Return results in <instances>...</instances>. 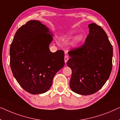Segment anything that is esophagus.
<instances>
[{
    "instance_id": "34e87169",
    "label": "esophagus",
    "mask_w": 120,
    "mask_h": 120,
    "mask_svg": "<svg viewBox=\"0 0 120 120\" xmlns=\"http://www.w3.org/2000/svg\"><path fill=\"white\" fill-rule=\"evenodd\" d=\"M68 56H67V55H65V58H64V59H65V64H66L67 63V61H68Z\"/></svg>"
}]
</instances>
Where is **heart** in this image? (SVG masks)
I'll use <instances>...</instances> for the list:
<instances>
[{
  "mask_svg": "<svg viewBox=\"0 0 120 120\" xmlns=\"http://www.w3.org/2000/svg\"><path fill=\"white\" fill-rule=\"evenodd\" d=\"M83 39H84V37L82 34L79 35L76 38V43L77 44H80V43H81Z\"/></svg>",
  "mask_w": 120,
  "mask_h": 120,
  "instance_id": "obj_1",
  "label": "heart"
}]
</instances>
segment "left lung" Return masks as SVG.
I'll use <instances>...</instances> for the list:
<instances>
[{
	"label": "left lung",
	"mask_w": 120,
	"mask_h": 120,
	"mask_svg": "<svg viewBox=\"0 0 120 120\" xmlns=\"http://www.w3.org/2000/svg\"><path fill=\"white\" fill-rule=\"evenodd\" d=\"M85 44L68 52L67 65L71 69L69 86L73 92L88 95L106 82L112 69V47L105 31L95 23L88 25Z\"/></svg>",
	"instance_id": "left-lung-1"
}]
</instances>
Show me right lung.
Returning <instances> with one entry per match:
<instances>
[{"label":"right lung","instance_id":"right-lung-1","mask_svg":"<svg viewBox=\"0 0 120 120\" xmlns=\"http://www.w3.org/2000/svg\"><path fill=\"white\" fill-rule=\"evenodd\" d=\"M53 36L45 25L30 20L18 30L11 45L12 73L20 86L31 94L47 92L55 74L65 65L63 51H50Z\"/></svg>","mask_w":120,"mask_h":120}]
</instances>
